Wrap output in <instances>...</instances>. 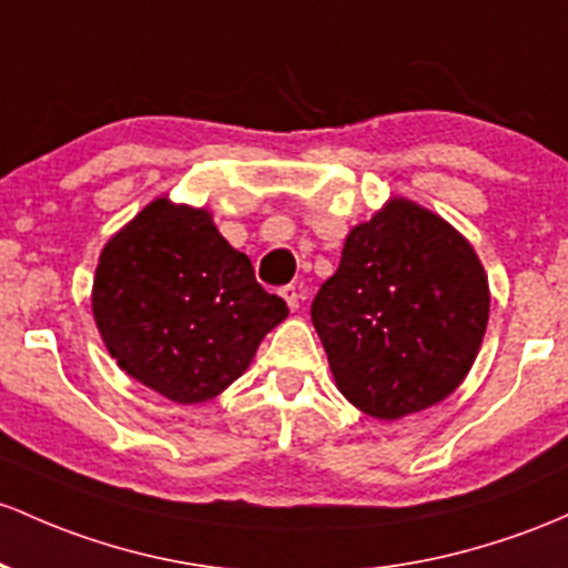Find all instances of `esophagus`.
<instances>
[{
    "label": "esophagus",
    "mask_w": 568,
    "mask_h": 568,
    "mask_svg": "<svg viewBox=\"0 0 568 568\" xmlns=\"http://www.w3.org/2000/svg\"><path fill=\"white\" fill-rule=\"evenodd\" d=\"M280 296L285 298V304H288L291 310H298V298L302 296H298L296 285H283V288H280Z\"/></svg>",
    "instance_id": "esophagus-1"
}]
</instances>
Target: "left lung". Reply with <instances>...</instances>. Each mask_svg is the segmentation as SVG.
<instances>
[{
    "label": "left lung",
    "instance_id": "1",
    "mask_svg": "<svg viewBox=\"0 0 568 568\" xmlns=\"http://www.w3.org/2000/svg\"><path fill=\"white\" fill-rule=\"evenodd\" d=\"M490 313L477 253L439 215L390 199L355 226L313 298L336 388L379 420L432 407L475 364Z\"/></svg>",
    "mask_w": 568,
    "mask_h": 568
}]
</instances>
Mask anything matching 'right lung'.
Segmentation results:
<instances>
[{"mask_svg":"<svg viewBox=\"0 0 568 568\" xmlns=\"http://www.w3.org/2000/svg\"><path fill=\"white\" fill-rule=\"evenodd\" d=\"M93 321L126 375L178 404L232 385L288 307L207 210L155 199L99 255Z\"/></svg>","mask_w":568,"mask_h":568,"instance_id":"right-lung-1","label":"right lung"}]
</instances>
